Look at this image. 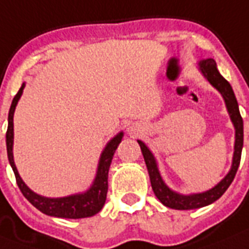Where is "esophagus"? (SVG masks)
Masks as SVG:
<instances>
[{
    "mask_svg": "<svg viewBox=\"0 0 249 249\" xmlns=\"http://www.w3.org/2000/svg\"><path fill=\"white\" fill-rule=\"evenodd\" d=\"M128 132H130L132 136H136V135L141 134V130H140V128H137V127H135V126H131L130 128H128Z\"/></svg>",
    "mask_w": 249,
    "mask_h": 249,
    "instance_id": "1",
    "label": "esophagus"
}]
</instances>
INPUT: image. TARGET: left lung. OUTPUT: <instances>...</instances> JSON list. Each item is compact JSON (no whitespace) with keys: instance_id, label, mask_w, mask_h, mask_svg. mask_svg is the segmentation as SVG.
Returning a JSON list of instances; mask_svg holds the SVG:
<instances>
[{"instance_id":"8db88e82","label":"left lung","mask_w":249,"mask_h":249,"mask_svg":"<svg viewBox=\"0 0 249 249\" xmlns=\"http://www.w3.org/2000/svg\"><path fill=\"white\" fill-rule=\"evenodd\" d=\"M199 69L207 78V81L221 93L224 100H225L229 115H230V119L234 124V128H235L234 156H232L231 168L229 171V174L214 188L204 193L182 196V194H178V193L171 190L164 184L162 176L159 174L158 164H157L154 156L142 141L137 140V142L140 145L141 152H142V156H144L146 168H148L153 192H154L157 198L162 202V204H164L168 208H174V210H196V208H200V207L208 206V204L216 202L228 190V188L235 178V174L240 163V157H242V149H243V119H242V115L239 113L238 101H236V97L234 95V91H232L230 83L220 74V71H217V67H216V61L213 59H206V60L199 61Z\"/></svg>"}]
</instances>
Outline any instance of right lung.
<instances>
[{
	"mask_svg": "<svg viewBox=\"0 0 249 249\" xmlns=\"http://www.w3.org/2000/svg\"><path fill=\"white\" fill-rule=\"evenodd\" d=\"M24 86H25V83L21 85L20 90L18 91V93L14 97L13 103H11L9 112V126H7V132H6L7 157H9L10 166H11L14 174H15L18 186L20 189V192L23 193V196L42 213L61 218L91 217L93 214H96L97 212H100L105 203L107 193H108L109 167H110V163H112L115 149L118 148L119 142L122 141L123 132H119L117 136L113 137L104 148L100 156V160H99V166H97L96 178H95L93 184L91 185V188L87 192L81 193V194H74V196H63V198H46V196H38L35 192H32L31 189L25 185V182L21 180L17 170V166L14 163V112H15L18 101H19L21 93H23Z\"/></svg>",
	"mask_w": 249,
	"mask_h": 249,
	"instance_id": "obj_1",
	"label": "right lung"
}]
</instances>
